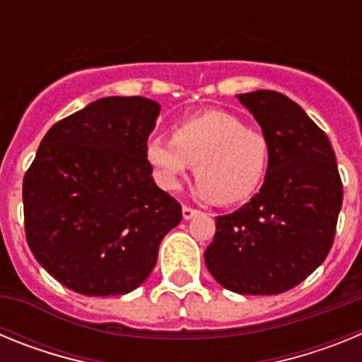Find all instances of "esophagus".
<instances>
[{"instance_id":"1","label":"esophagus","mask_w":362,"mask_h":362,"mask_svg":"<svg viewBox=\"0 0 362 362\" xmlns=\"http://www.w3.org/2000/svg\"><path fill=\"white\" fill-rule=\"evenodd\" d=\"M199 214V210L194 209V206H188V204H185L183 206V217L185 219H192L194 216H197Z\"/></svg>"}]
</instances>
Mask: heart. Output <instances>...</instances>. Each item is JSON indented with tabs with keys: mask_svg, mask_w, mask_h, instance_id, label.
I'll return each instance as SVG.
<instances>
[{
	"mask_svg": "<svg viewBox=\"0 0 362 362\" xmlns=\"http://www.w3.org/2000/svg\"><path fill=\"white\" fill-rule=\"evenodd\" d=\"M145 156L166 190H175L194 165L201 196L235 204L250 199L261 188L272 148L261 130L248 129L238 116L206 110L175 123L172 137H150Z\"/></svg>",
	"mask_w": 362,
	"mask_h": 362,
	"instance_id": "heart-1",
	"label": "heart"
}]
</instances>
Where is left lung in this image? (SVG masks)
<instances>
[{
    "label": "left lung",
    "mask_w": 362,
    "mask_h": 362,
    "mask_svg": "<svg viewBox=\"0 0 362 362\" xmlns=\"http://www.w3.org/2000/svg\"><path fill=\"white\" fill-rule=\"evenodd\" d=\"M238 98L270 141V166L259 194L217 216L204 263L230 292L277 296L305 281L330 252L343 183L328 137L296 101L274 90Z\"/></svg>",
    "instance_id": "1"
}]
</instances>
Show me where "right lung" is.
Instances as JSON below:
<instances>
[{
	"mask_svg": "<svg viewBox=\"0 0 362 362\" xmlns=\"http://www.w3.org/2000/svg\"><path fill=\"white\" fill-rule=\"evenodd\" d=\"M152 99L103 98L57 121L23 177L25 235L37 263L83 296H123L156 267L181 204L145 156Z\"/></svg>",
	"mask_w": 362,
	"mask_h": 362,
	"instance_id": "right-lung-1",
	"label": "right lung"
}]
</instances>
